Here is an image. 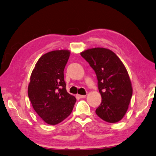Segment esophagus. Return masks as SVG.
Listing matches in <instances>:
<instances>
[{
	"mask_svg": "<svg viewBox=\"0 0 156 156\" xmlns=\"http://www.w3.org/2000/svg\"><path fill=\"white\" fill-rule=\"evenodd\" d=\"M77 97L79 98H85V95H77Z\"/></svg>",
	"mask_w": 156,
	"mask_h": 156,
	"instance_id": "esophagus-1",
	"label": "esophagus"
}]
</instances>
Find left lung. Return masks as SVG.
I'll return each instance as SVG.
<instances>
[{"instance_id": "left-lung-1", "label": "left lung", "mask_w": 156, "mask_h": 156, "mask_svg": "<svg viewBox=\"0 0 156 156\" xmlns=\"http://www.w3.org/2000/svg\"><path fill=\"white\" fill-rule=\"evenodd\" d=\"M95 71L102 102L96 109L97 115L104 121L116 123L128 109L133 90L130 78L119 57L105 48H93L81 52Z\"/></svg>"}]
</instances>
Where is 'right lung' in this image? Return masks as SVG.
Segmentation results:
<instances>
[{
    "label": "right lung",
    "instance_id": "obj_1",
    "mask_svg": "<svg viewBox=\"0 0 156 156\" xmlns=\"http://www.w3.org/2000/svg\"><path fill=\"white\" fill-rule=\"evenodd\" d=\"M69 50H56L41 56L28 85V97L37 115L48 124L56 125L71 115L76 99L66 91L64 71Z\"/></svg>",
    "mask_w": 156,
    "mask_h": 156
}]
</instances>
